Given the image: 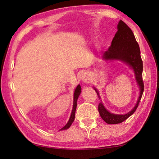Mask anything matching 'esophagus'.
<instances>
[{"label": "esophagus", "instance_id": "esophagus-1", "mask_svg": "<svg viewBox=\"0 0 159 159\" xmlns=\"http://www.w3.org/2000/svg\"><path fill=\"white\" fill-rule=\"evenodd\" d=\"M82 80L83 82L84 83H88L90 81V75L88 74H85L83 76H82Z\"/></svg>", "mask_w": 159, "mask_h": 159}]
</instances>
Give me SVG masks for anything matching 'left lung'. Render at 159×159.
Returning <instances> with one entry per match:
<instances>
[{
    "mask_svg": "<svg viewBox=\"0 0 159 159\" xmlns=\"http://www.w3.org/2000/svg\"><path fill=\"white\" fill-rule=\"evenodd\" d=\"M102 59L106 61L118 60L125 63L133 70L135 80L139 87V95L137 103L133 109L125 114H115L109 112L104 107L103 103L99 102L98 111L102 119L108 124H117L123 122L134 114L144 92V83L142 80L143 63L140 56V50L133 32L122 20L118 22L117 32L112 40L111 46L104 53ZM94 89L99 99H101L98 90L95 88Z\"/></svg>",
    "mask_w": 159,
    "mask_h": 159,
    "instance_id": "1",
    "label": "left lung"
}]
</instances>
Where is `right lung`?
Returning <instances> with one entry per match:
<instances>
[{"label":"right lung","mask_w":159,"mask_h":159,"mask_svg":"<svg viewBox=\"0 0 159 159\" xmlns=\"http://www.w3.org/2000/svg\"><path fill=\"white\" fill-rule=\"evenodd\" d=\"M80 93H81V87H80V85H78L77 87L76 88V89H75V90H74L73 108H72V111H71V116H70L69 120V121L67 122L66 124L65 125V126H64V127H63L61 129H60V130H66V129L69 128L70 126H71V125L72 124V123L74 122V120L75 119V113H76V107H77V99H78V98H79Z\"/></svg>","instance_id":"add662e5"}]
</instances>
